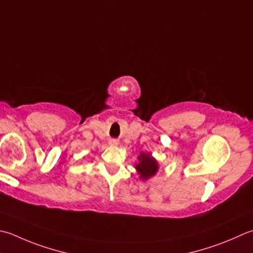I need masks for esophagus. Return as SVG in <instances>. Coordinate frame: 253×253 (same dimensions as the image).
<instances>
[{"mask_svg":"<svg viewBox=\"0 0 253 253\" xmlns=\"http://www.w3.org/2000/svg\"><path fill=\"white\" fill-rule=\"evenodd\" d=\"M110 145H111V146H117V145H118V140H116V139H111V140H110Z\"/></svg>","mask_w":253,"mask_h":253,"instance_id":"obj_1","label":"esophagus"}]
</instances>
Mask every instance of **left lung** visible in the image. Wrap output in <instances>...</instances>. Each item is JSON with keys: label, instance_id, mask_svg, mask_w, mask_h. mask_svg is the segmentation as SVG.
<instances>
[{"label": "left lung", "instance_id": "left-lung-1", "mask_svg": "<svg viewBox=\"0 0 253 253\" xmlns=\"http://www.w3.org/2000/svg\"><path fill=\"white\" fill-rule=\"evenodd\" d=\"M140 162L136 166V169L138 173L140 174L141 180H147L156 174L158 170L157 161L150 157V155H146V153H141L139 157Z\"/></svg>", "mask_w": 253, "mask_h": 253}]
</instances>
